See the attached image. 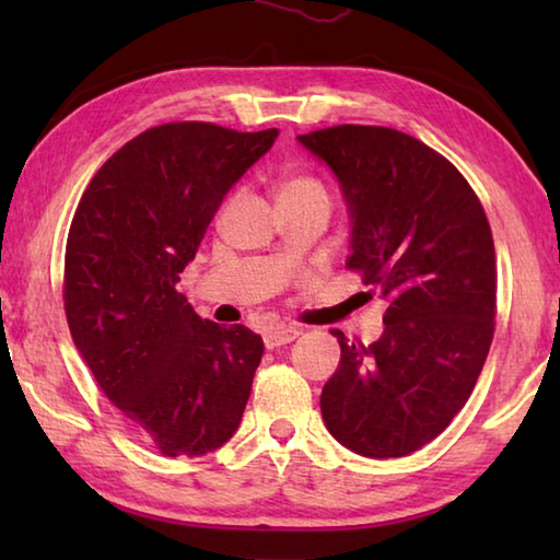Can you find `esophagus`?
Returning a JSON list of instances; mask_svg holds the SVG:
<instances>
[{
	"label": "esophagus",
	"instance_id": "1",
	"mask_svg": "<svg viewBox=\"0 0 560 560\" xmlns=\"http://www.w3.org/2000/svg\"><path fill=\"white\" fill-rule=\"evenodd\" d=\"M299 334H301V330L293 328V326L269 328L267 334H264V343H267V348H279V346L291 343V340H296Z\"/></svg>",
	"mask_w": 560,
	"mask_h": 560
}]
</instances>
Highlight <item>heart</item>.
<instances>
[{
    "mask_svg": "<svg viewBox=\"0 0 560 560\" xmlns=\"http://www.w3.org/2000/svg\"><path fill=\"white\" fill-rule=\"evenodd\" d=\"M291 197H324V200H328V192L318 177L308 173H296L289 175L279 185V200H291Z\"/></svg>",
    "mask_w": 560,
    "mask_h": 560,
    "instance_id": "1",
    "label": "heart"
}]
</instances>
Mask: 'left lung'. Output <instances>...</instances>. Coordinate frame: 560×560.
I'll use <instances>...</instances> for the list:
<instances>
[{"label":"left lung","instance_id":"8db88e82","mask_svg":"<svg viewBox=\"0 0 560 560\" xmlns=\"http://www.w3.org/2000/svg\"><path fill=\"white\" fill-rule=\"evenodd\" d=\"M299 143L343 187L348 269L387 301L375 343L330 330L340 365L320 415L343 447L405 457L447 430L494 338L497 257L485 207L447 158L395 128L346 122Z\"/></svg>","mask_w":560,"mask_h":560}]
</instances>
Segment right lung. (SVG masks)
<instances>
[{
	"label": "right lung",
	"instance_id": "right-lung-1",
	"mask_svg": "<svg viewBox=\"0 0 560 560\" xmlns=\"http://www.w3.org/2000/svg\"><path fill=\"white\" fill-rule=\"evenodd\" d=\"M279 130L202 120L148 128L81 195L63 259V308L103 395L163 457H200L232 438L264 340L202 320L175 287L217 207Z\"/></svg>",
	"mask_w": 560,
	"mask_h": 560
}]
</instances>
